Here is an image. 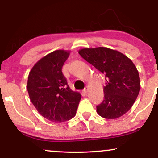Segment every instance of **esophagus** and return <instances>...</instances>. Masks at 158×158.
<instances>
[{
    "mask_svg": "<svg viewBox=\"0 0 158 158\" xmlns=\"http://www.w3.org/2000/svg\"><path fill=\"white\" fill-rule=\"evenodd\" d=\"M88 90H89V88H88V87H86V88H85V89L83 90V91H84L85 93H88Z\"/></svg>",
    "mask_w": 158,
    "mask_h": 158,
    "instance_id": "34e87169",
    "label": "esophagus"
}]
</instances>
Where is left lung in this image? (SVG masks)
<instances>
[{
    "instance_id": "8db88e82",
    "label": "left lung",
    "mask_w": 158,
    "mask_h": 158,
    "mask_svg": "<svg viewBox=\"0 0 158 158\" xmlns=\"http://www.w3.org/2000/svg\"><path fill=\"white\" fill-rule=\"evenodd\" d=\"M79 53L98 70L106 75L102 102L97 112L106 119H117L131 109L139 90L138 70L129 58L122 52L103 48H84Z\"/></svg>"
}]
</instances>
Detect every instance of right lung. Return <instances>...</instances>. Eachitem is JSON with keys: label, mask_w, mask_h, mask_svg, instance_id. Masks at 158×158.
Masks as SVG:
<instances>
[{"label": "right lung", "mask_w": 158, "mask_h": 158, "mask_svg": "<svg viewBox=\"0 0 158 158\" xmlns=\"http://www.w3.org/2000/svg\"><path fill=\"white\" fill-rule=\"evenodd\" d=\"M70 51L58 50L41 58L29 73L27 90L38 112L52 122L73 118L81 99L79 92L70 88L61 72Z\"/></svg>", "instance_id": "add662e5"}]
</instances>
